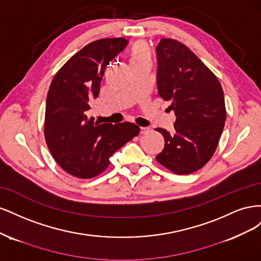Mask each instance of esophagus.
<instances>
[{
	"instance_id": "34e87169",
	"label": "esophagus",
	"mask_w": 261,
	"mask_h": 261,
	"mask_svg": "<svg viewBox=\"0 0 261 261\" xmlns=\"http://www.w3.org/2000/svg\"><path fill=\"white\" fill-rule=\"evenodd\" d=\"M147 132H149L148 127H140V134H146Z\"/></svg>"
}]
</instances>
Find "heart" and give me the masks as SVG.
Listing matches in <instances>:
<instances>
[{
	"mask_svg": "<svg viewBox=\"0 0 261 261\" xmlns=\"http://www.w3.org/2000/svg\"><path fill=\"white\" fill-rule=\"evenodd\" d=\"M128 58L130 65L138 64H151L152 61V51L150 45L144 41L139 40L134 42L128 49Z\"/></svg>",
	"mask_w": 261,
	"mask_h": 261,
	"instance_id": "1",
	"label": "heart"
}]
</instances>
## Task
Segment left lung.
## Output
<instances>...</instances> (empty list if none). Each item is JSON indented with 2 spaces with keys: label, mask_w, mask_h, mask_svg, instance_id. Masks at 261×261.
Listing matches in <instances>:
<instances>
[{
  "label": "left lung",
  "mask_w": 261,
  "mask_h": 261,
  "mask_svg": "<svg viewBox=\"0 0 261 261\" xmlns=\"http://www.w3.org/2000/svg\"><path fill=\"white\" fill-rule=\"evenodd\" d=\"M158 92L174 111V130L155 128L165 144L156 161L175 174L206 165L219 144L226 120L222 87L217 76L185 44L162 39L156 46Z\"/></svg>",
  "instance_id": "8db88e82"
}]
</instances>
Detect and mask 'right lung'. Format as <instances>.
I'll use <instances>...</instances> for the list:
<instances>
[{"label": "right lung", "instance_id": "1", "mask_svg": "<svg viewBox=\"0 0 261 261\" xmlns=\"http://www.w3.org/2000/svg\"><path fill=\"white\" fill-rule=\"evenodd\" d=\"M127 42L122 37L90 42L58 70L51 83L44 138L54 160L75 177L99 175L109 167V158L140 132L134 123L99 124L88 117L107 66Z\"/></svg>", "mask_w": 261, "mask_h": 261}]
</instances>
